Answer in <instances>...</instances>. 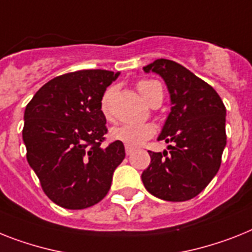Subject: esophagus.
Masks as SVG:
<instances>
[{
	"instance_id": "obj_1",
	"label": "esophagus",
	"mask_w": 252,
	"mask_h": 252,
	"mask_svg": "<svg viewBox=\"0 0 252 252\" xmlns=\"http://www.w3.org/2000/svg\"><path fill=\"white\" fill-rule=\"evenodd\" d=\"M125 151H126V155L130 156L132 152H134V148H131V147H128V145H126V148H125Z\"/></svg>"
}]
</instances>
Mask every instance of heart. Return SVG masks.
Masks as SVG:
<instances>
[{"label": "heart", "mask_w": 252, "mask_h": 252, "mask_svg": "<svg viewBox=\"0 0 252 252\" xmlns=\"http://www.w3.org/2000/svg\"><path fill=\"white\" fill-rule=\"evenodd\" d=\"M138 90L140 93L141 97L145 101L149 100L152 94L156 90H162L161 85L157 81H149L143 80L138 84ZM109 99H111V91H107L101 97L100 109L105 118H111V109H109ZM156 134L155 125L152 124H138V125H121V126H116L111 130V138L114 140L121 141L125 145L128 147H140L144 144L145 141L151 139Z\"/></svg>", "instance_id": "heart-1"}]
</instances>
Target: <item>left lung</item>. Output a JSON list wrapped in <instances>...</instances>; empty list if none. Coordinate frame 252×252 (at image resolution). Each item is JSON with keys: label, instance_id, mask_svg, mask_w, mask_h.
I'll return each mask as SVG.
<instances>
[{"label": "left lung", "instance_id": "obj_1", "mask_svg": "<svg viewBox=\"0 0 252 252\" xmlns=\"http://www.w3.org/2000/svg\"><path fill=\"white\" fill-rule=\"evenodd\" d=\"M143 69L163 78L171 112L157 138L170 143L168 151H149L151 165L141 180L157 198L188 201L219 171L226 144L225 107L213 87L172 60L157 59Z\"/></svg>", "mask_w": 252, "mask_h": 252}]
</instances>
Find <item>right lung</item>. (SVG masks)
Returning a JSON list of instances; mask_svg holds the SVG:
<instances>
[{
    "label": "right lung",
    "mask_w": 252,
    "mask_h": 252,
    "mask_svg": "<svg viewBox=\"0 0 252 252\" xmlns=\"http://www.w3.org/2000/svg\"><path fill=\"white\" fill-rule=\"evenodd\" d=\"M118 76L120 72L86 69L55 77L26 107L27 161L46 196L64 209L100 202L124 161V143L101 145L108 131L101 97Z\"/></svg>",
    "instance_id": "right-lung-1"
}]
</instances>
